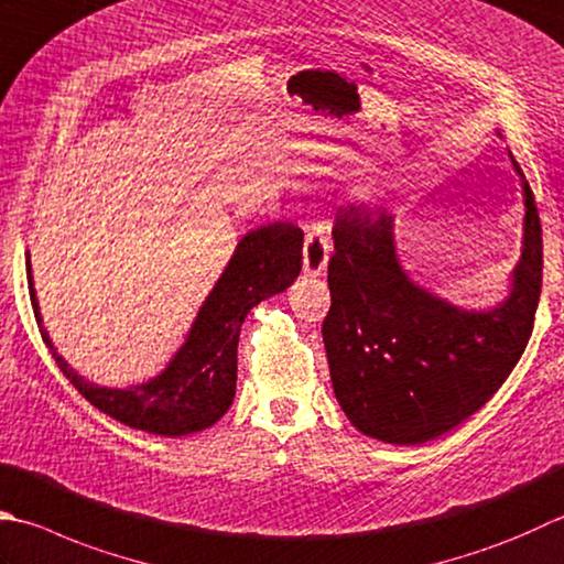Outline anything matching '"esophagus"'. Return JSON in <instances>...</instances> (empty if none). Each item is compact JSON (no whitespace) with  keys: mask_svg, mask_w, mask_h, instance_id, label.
Listing matches in <instances>:
<instances>
[{"mask_svg":"<svg viewBox=\"0 0 564 564\" xmlns=\"http://www.w3.org/2000/svg\"><path fill=\"white\" fill-rule=\"evenodd\" d=\"M329 249H333V239H329V223L323 217H317L311 225H307V231H305V245H303L305 273L323 275L327 269Z\"/></svg>","mask_w":564,"mask_h":564,"instance_id":"1","label":"esophagus"}]
</instances>
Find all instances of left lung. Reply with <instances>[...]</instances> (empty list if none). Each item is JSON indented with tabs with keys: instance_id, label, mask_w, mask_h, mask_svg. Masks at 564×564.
<instances>
[{
	"instance_id": "8db88e82",
	"label": "left lung",
	"mask_w": 564,
	"mask_h": 564,
	"mask_svg": "<svg viewBox=\"0 0 564 564\" xmlns=\"http://www.w3.org/2000/svg\"><path fill=\"white\" fill-rule=\"evenodd\" d=\"M523 195L513 291L489 313L459 311L408 281L383 209H337L323 341L337 401L364 435L427 443L477 413L509 379L531 339L543 285V229L528 181Z\"/></svg>"
}]
</instances>
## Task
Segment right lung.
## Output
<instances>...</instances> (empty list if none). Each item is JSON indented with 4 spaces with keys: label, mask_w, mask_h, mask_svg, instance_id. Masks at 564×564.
I'll list each match as a JSON object with an SVG mask.
<instances>
[{
    "label": "right lung",
    "mask_w": 564,
    "mask_h": 564,
    "mask_svg": "<svg viewBox=\"0 0 564 564\" xmlns=\"http://www.w3.org/2000/svg\"><path fill=\"white\" fill-rule=\"evenodd\" d=\"M303 269V229L293 223H273L251 229L197 313L191 335L161 377L127 391L99 389L55 355L33 293L26 261L29 295L41 337L75 391L97 411L129 427L153 435L181 437L215 425L227 413L237 391V345L247 313L267 297L281 293Z\"/></svg>",
    "instance_id": "obj_1"
}]
</instances>
